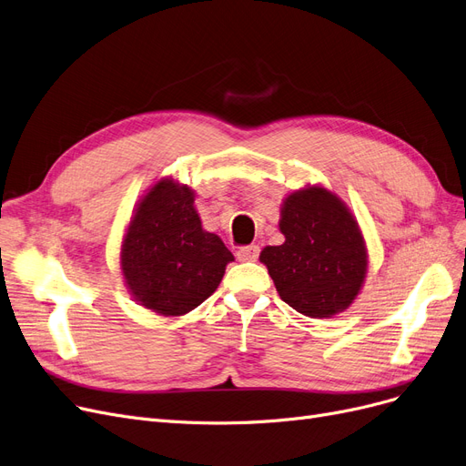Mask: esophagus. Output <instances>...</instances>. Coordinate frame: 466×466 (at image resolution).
Masks as SVG:
<instances>
[{
    "mask_svg": "<svg viewBox=\"0 0 466 466\" xmlns=\"http://www.w3.org/2000/svg\"><path fill=\"white\" fill-rule=\"evenodd\" d=\"M236 257H238V260H257V257H258V246H248V248H241V249H238V253H236Z\"/></svg>",
    "mask_w": 466,
    "mask_h": 466,
    "instance_id": "1",
    "label": "esophagus"
}]
</instances>
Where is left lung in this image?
Wrapping results in <instances>:
<instances>
[{
  "label": "left lung",
  "mask_w": 466,
  "mask_h": 466,
  "mask_svg": "<svg viewBox=\"0 0 466 466\" xmlns=\"http://www.w3.org/2000/svg\"><path fill=\"white\" fill-rule=\"evenodd\" d=\"M281 246H267L258 260L268 268L276 291L309 318L345 312L366 283L370 255L350 208L333 190L307 185L279 206Z\"/></svg>",
  "instance_id": "obj_1"
}]
</instances>
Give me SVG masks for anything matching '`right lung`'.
Returning a JSON list of instances; mask_svg holds the SVG:
<instances>
[{"label": "right lung", "mask_w": 466, "mask_h": 466, "mask_svg": "<svg viewBox=\"0 0 466 466\" xmlns=\"http://www.w3.org/2000/svg\"><path fill=\"white\" fill-rule=\"evenodd\" d=\"M196 194L159 177L140 196L119 248V270L137 305L185 316L215 293L234 255L201 227Z\"/></svg>", "instance_id": "add662e5"}]
</instances>
